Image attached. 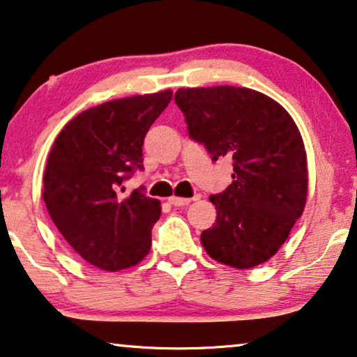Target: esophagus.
<instances>
[{
  "instance_id": "obj_1",
  "label": "esophagus",
  "mask_w": 357,
  "mask_h": 357,
  "mask_svg": "<svg viewBox=\"0 0 357 357\" xmlns=\"http://www.w3.org/2000/svg\"><path fill=\"white\" fill-rule=\"evenodd\" d=\"M197 199H199V197H195V199H183V197H169V199H168V202H169V204H172L173 206H184V205H189L190 204V202H192V200H197Z\"/></svg>"
}]
</instances>
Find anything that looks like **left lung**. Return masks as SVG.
I'll return each instance as SVG.
<instances>
[{
  "label": "left lung",
  "mask_w": 357,
  "mask_h": 357,
  "mask_svg": "<svg viewBox=\"0 0 357 357\" xmlns=\"http://www.w3.org/2000/svg\"><path fill=\"white\" fill-rule=\"evenodd\" d=\"M174 100L211 160L232 158V184L210 197L216 222L200 236L205 252L237 269L266 263L306 204V151L294 119L248 88H179Z\"/></svg>",
  "instance_id": "left-lung-1"
}]
</instances>
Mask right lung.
Wrapping results in <instances>:
<instances>
[{
	"label": "right lung",
	"instance_id": "obj_1",
	"mask_svg": "<svg viewBox=\"0 0 357 357\" xmlns=\"http://www.w3.org/2000/svg\"><path fill=\"white\" fill-rule=\"evenodd\" d=\"M173 93L131 96L82 112L63 126L47 157L43 200L52 222L84 261L131 268L151 250L160 202L123 183L142 165L149 128Z\"/></svg>",
	"mask_w": 357,
	"mask_h": 357
}]
</instances>
